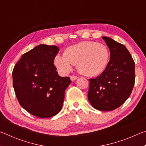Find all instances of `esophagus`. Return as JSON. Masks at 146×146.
<instances>
[{
    "label": "esophagus",
    "instance_id": "34e87169",
    "mask_svg": "<svg viewBox=\"0 0 146 146\" xmlns=\"http://www.w3.org/2000/svg\"><path fill=\"white\" fill-rule=\"evenodd\" d=\"M70 78H71V80H72V81H74V80H75L76 79H77L78 78V76H74V75H71L70 76Z\"/></svg>",
    "mask_w": 146,
    "mask_h": 146
}]
</instances>
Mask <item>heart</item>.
<instances>
[{"instance_id":"b5f03b06","label":"heart","mask_w":146,"mask_h":146,"mask_svg":"<svg viewBox=\"0 0 146 146\" xmlns=\"http://www.w3.org/2000/svg\"><path fill=\"white\" fill-rule=\"evenodd\" d=\"M110 53L108 47L93 41H84L68 47L64 55H57L54 64L61 72L68 73L73 65L77 64L80 73L96 76L104 71L108 65Z\"/></svg>"}]
</instances>
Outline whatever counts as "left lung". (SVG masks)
I'll return each mask as SVG.
<instances>
[{"instance_id":"8db88e82","label":"left lung","mask_w":146,"mask_h":146,"mask_svg":"<svg viewBox=\"0 0 146 146\" xmlns=\"http://www.w3.org/2000/svg\"><path fill=\"white\" fill-rule=\"evenodd\" d=\"M110 51V60L104 71L90 79L88 100L102 111L119 108L129 97L135 81V62L127 49L112 38L102 36Z\"/></svg>"}]
</instances>
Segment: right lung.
I'll return each mask as SVG.
<instances>
[{
  "mask_svg": "<svg viewBox=\"0 0 146 146\" xmlns=\"http://www.w3.org/2000/svg\"><path fill=\"white\" fill-rule=\"evenodd\" d=\"M59 49L40 44L24 53L13 68V86L19 102L38 118L55 116L61 110L64 93L71 82L61 77L54 65Z\"/></svg>",
  "mask_w": 146,
  "mask_h": 146,
  "instance_id": "1",
  "label": "right lung"
}]
</instances>
